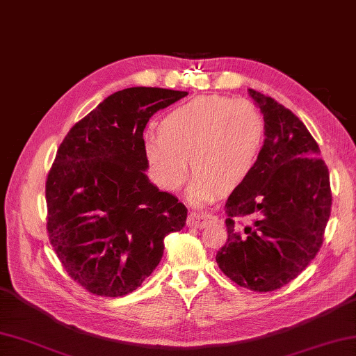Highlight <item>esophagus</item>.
<instances>
[{
    "instance_id": "esophagus-1",
    "label": "esophagus",
    "mask_w": 356,
    "mask_h": 356,
    "mask_svg": "<svg viewBox=\"0 0 356 356\" xmlns=\"http://www.w3.org/2000/svg\"><path fill=\"white\" fill-rule=\"evenodd\" d=\"M214 220V217L211 214H207V213H191L190 216H188V226L190 228H197V229H202L205 228V226H208L211 222Z\"/></svg>"
}]
</instances>
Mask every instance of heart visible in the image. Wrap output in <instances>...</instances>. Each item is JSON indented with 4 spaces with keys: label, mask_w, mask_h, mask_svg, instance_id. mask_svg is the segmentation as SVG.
Masks as SVG:
<instances>
[{
    "label": "heart",
    "mask_w": 356,
    "mask_h": 356,
    "mask_svg": "<svg viewBox=\"0 0 356 356\" xmlns=\"http://www.w3.org/2000/svg\"><path fill=\"white\" fill-rule=\"evenodd\" d=\"M161 133L143 136V153L159 186L176 191L188 172V157L195 171L190 186L194 202L232 191L251 176L263 147L264 125L259 110L246 99L209 95L170 110Z\"/></svg>",
    "instance_id": "1"
}]
</instances>
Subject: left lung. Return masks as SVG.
<instances>
[{"label":"left lung","mask_w":356,"mask_h":356,"mask_svg":"<svg viewBox=\"0 0 356 356\" xmlns=\"http://www.w3.org/2000/svg\"><path fill=\"white\" fill-rule=\"evenodd\" d=\"M264 119L251 176L225 205L228 240L216 255L223 274L254 292L297 278L320 251L330 216L327 165L306 125L270 96L249 88Z\"/></svg>","instance_id":"obj_1"}]
</instances>
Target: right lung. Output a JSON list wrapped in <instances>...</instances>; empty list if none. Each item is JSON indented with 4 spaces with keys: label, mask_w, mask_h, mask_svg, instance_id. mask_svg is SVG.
I'll use <instances>...</instances> for the list:
<instances>
[{
    "label": "right lung",
    "mask_w": 356,
    "mask_h": 356,
    "mask_svg": "<svg viewBox=\"0 0 356 356\" xmlns=\"http://www.w3.org/2000/svg\"><path fill=\"white\" fill-rule=\"evenodd\" d=\"M188 93L131 87L74 124L45 180L47 236L67 274L86 291L122 297L161 261L163 240L188 209L145 176L143 130L156 111Z\"/></svg>",
    "instance_id": "right-lung-1"
}]
</instances>
